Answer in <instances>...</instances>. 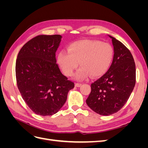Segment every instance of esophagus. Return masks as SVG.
I'll return each instance as SVG.
<instances>
[{
    "instance_id": "esophagus-1",
    "label": "esophagus",
    "mask_w": 148,
    "mask_h": 148,
    "mask_svg": "<svg viewBox=\"0 0 148 148\" xmlns=\"http://www.w3.org/2000/svg\"><path fill=\"white\" fill-rule=\"evenodd\" d=\"M82 83H75V86L76 87H79V86H81V85H82Z\"/></svg>"
}]
</instances>
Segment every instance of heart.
Listing matches in <instances>:
<instances>
[{
    "instance_id": "obj_1",
    "label": "heart",
    "mask_w": 148,
    "mask_h": 148,
    "mask_svg": "<svg viewBox=\"0 0 148 148\" xmlns=\"http://www.w3.org/2000/svg\"><path fill=\"white\" fill-rule=\"evenodd\" d=\"M114 51L108 43L92 40H81L71 43L57 55V61L63 73L71 77L78 66L75 74L77 79L83 80L89 75L98 77L104 74L112 63Z\"/></svg>"
}]
</instances>
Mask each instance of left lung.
Here are the masks:
<instances>
[{"label":"left lung","instance_id":"8db88e82","mask_svg":"<svg viewBox=\"0 0 148 148\" xmlns=\"http://www.w3.org/2000/svg\"><path fill=\"white\" fill-rule=\"evenodd\" d=\"M114 58L108 71L91 84L86 100L95 112L109 115L117 112L126 104L136 83V68L133 56L123 44L111 36Z\"/></svg>","mask_w":148,"mask_h":148}]
</instances>
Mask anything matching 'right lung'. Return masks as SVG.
I'll list each match as a JSON object with an SVG mask.
<instances>
[{
	"instance_id": "obj_1",
	"label": "right lung",
	"mask_w": 148,
	"mask_h": 148,
	"mask_svg": "<svg viewBox=\"0 0 148 148\" xmlns=\"http://www.w3.org/2000/svg\"><path fill=\"white\" fill-rule=\"evenodd\" d=\"M61 38L59 34L38 36L26 42L17 56V87L29 108L39 115L57 113L75 86L56 62Z\"/></svg>"
}]
</instances>
